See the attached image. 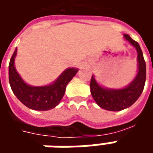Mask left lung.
<instances>
[{
    "label": "left lung",
    "mask_w": 153,
    "mask_h": 153,
    "mask_svg": "<svg viewBox=\"0 0 153 153\" xmlns=\"http://www.w3.org/2000/svg\"><path fill=\"white\" fill-rule=\"evenodd\" d=\"M123 37L137 51V74L135 77L128 85L122 88H109L100 85L94 76H92L90 82V91L94 101L100 108L111 111H119L131 106L140 96L146 82V68L140 47L128 35L124 34Z\"/></svg>",
    "instance_id": "obj_1"
}]
</instances>
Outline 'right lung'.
Returning <instances> with one entry per match:
<instances>
[{"mask_svg": "<svg viewBox=\"0 0 153 153\" xmlns=\"http://www.w3.org/2000/svg\"><path fill=\"white\" fill-rule=\"evenodd\" d=\"M17 48L9 63V83L11 88L21 102L28 108L36 111H48L56 107L61 101L65 88L77 73V68H67L57 79L46 86H31L22 79L15 68Z\"/></svg>", "mask_w": 153, "mask_h": 153, "instance_id": "right-lung-1", "label": "right lung"}]
</instances>
